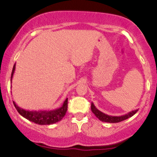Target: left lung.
<instances>
[{
    "label": "left lung",
    "mask_w": 157,
    "mask_h": 157,
    "mask_svg": "<svg viewBox=\"0 0 157 157\" xmlns=\"http://www.w3.org/2000/svg\"><path fill=\"white\" fill-rule=\"evenodd\" d=\"M91 109H92V113L95 115V116L100 121L103 122H108V123H118V122L126 120L127 118L132 117V115H135L138 111V109H136L132 110V111L130 112L127 114L121 115V116H112V115L105 114V113L100 111L99 109H98L93 103H92V104H91Z\"/></svg>",
    "instance_id": "left-lung-1"
}]
</instances>
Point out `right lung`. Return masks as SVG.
<instances>
[{
  "mask_svg": "<svg viewBox=\"0 0 157 157\" xmlns=\"http://www.w3.org/2000/svg\"><path fill=\"white\" fill-rule=\"evenodd\" d=\"M15 70V63L13 66V71H12L11 82ZM13 104H14L15 107L16 108L18 113L24 118H27V120L40 125H50L59 121L65 116L67 109H68V98L65 99L61 107L56 108V109L52 110H38V111L31 110L30 111V110H27L19 107L15 104V101H13Z\"/></svg>",
  "mask_w": 157,
  "mask_h": 157,
  "instance_id": "right-lung-1",
  "label": "right lung"
}]
</instances>
